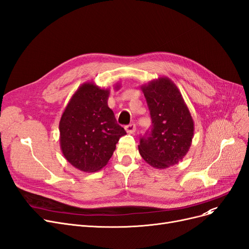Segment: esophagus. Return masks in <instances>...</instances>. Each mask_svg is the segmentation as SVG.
I'll return each instance as SVG.
<instances>
[{"instance_id": "obj_1", "label": "esophagus", "mask_w": 249, "mask_h": 249, "mask_svg": "<svg viewBox=\"0 0 249 249\" xmlns=\"http://www.w3.org/2000/svg\"><path fill=\"white\" fill-rule=\"evenodd\" d=\"M125 130H126V132H127V133L132 134V133H134V132H135V130H136V126H135V124H134V123H131V124L127 125V126L125 127Z\"/></svg>"}]
</instances>
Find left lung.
Listing matches in <instances>:
<instances>
[{
	"mask_svg": "<svg viewBox=\"0 0 249 249\" xmlns=\"http://www.w3.org/2000/svg\"><path fill=\"white\" fill-rule=\"evenodd\" d=\"M141 88L150 110L152 128L141 139L140 154L151 166L168 168L189 152L194 121L180 91L169 78H158Z\"/></svg>",
	"mask_w": 249,
	"mask_h": 249,
	"instance_id": "left-lung-1",
	"label": "left lung"
}]
</instances>
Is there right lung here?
Returning <instances> with one entry per match:
<instances>
[{"instance_id":"obj_1","label":"right lung","mask_w":249,"mask_h":249,"mask_svg":"<svg viewBox=\"0 0 249 249\" xmlns=\"http://www.w3.org/2000/svg\"><path fill=\"white\" fill-rule=\"evenodd\" d=\"M108 95V89L86 82L73 93L60 118L61 152L81 171L95 172L105 167L120 137L126 134L107 106Z\"/></svg>"}]
</instances>
